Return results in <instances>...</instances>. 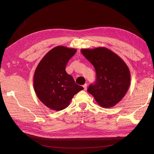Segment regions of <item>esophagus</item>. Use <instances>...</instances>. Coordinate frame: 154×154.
I'll list each match as a JSON object with an SVG mask.
<instances>
[{"instance_id":"obj_1","label":"esophagus","mask_w":154,"mask_h":154,"mask_svg":"<svg viewBox=\"0 0 154 154\" xmlns=\"http://www.w3.org/2000/svg\"><path fill=\"white\" fill-rule=\"evenodd\" d=\"M83 88H84V90L86 91V90H87V85L86 84V83H85V84L83 85Z\"/></svg>"}]
</instances>
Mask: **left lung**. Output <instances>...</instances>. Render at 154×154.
Masks as SVG:
<instances>
[{"label": "left lung", "mask_w": 154, "mask_h": 154, "mask_svg": "<svg viewBox=\"0 0 154 154\" xmlns=\"http://www.w3.org/2000/svg\"><path fill=\"white\" fill-rule=\"evenodd\" d=\"M82 54L94 67L96 80L87 91L100 106L110 108L122 100L130 84L127 65L118 54L104 47L82 49Z\"/></svg>", "instance_id": "8db88e82"}]
</instances>
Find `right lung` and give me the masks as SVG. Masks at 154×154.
Segmentation results:
<instances>
[{"label":"right lung","instance_id":"right-lung-1","mask_svg":"<svg viewBox=\"0 0 154 154\" xmlns=\"http://www.w3.org/2000/svg\"><path fill=\"white\" fill-rule=\"evenodd\" d=\"M76 51L65 46L55 47L44 56L35 69V93L51 110L59 111L67 108L74 96L83 89L66 71L67 62Z\"/></svg>","mask_w":154,"mask_h":154}]
</instances>
